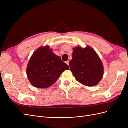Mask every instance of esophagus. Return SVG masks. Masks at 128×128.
Returning <instances> with one entry per match:
<instances>
[{"instance_id":"34e87169","label":"esophagus","mask_w":128,"mask_h":128,"mask_svg":"<svg viewBox=\"0 0 128 128\" xmlns=\"http://www.w3.org/2000/svg\"><path fill=\"white\" fill-rule=\"evenodd\" d=\"M66 64H68V65L69 66V61H66Z\"/></svg>"}]
</instances>
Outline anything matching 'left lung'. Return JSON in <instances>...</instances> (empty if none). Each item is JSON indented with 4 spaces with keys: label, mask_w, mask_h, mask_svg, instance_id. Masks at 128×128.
<instances>
[{
    "label": "left lung",
    "mask_w": 128,
    "mask_h": 128,
    "mask_svg": "<svg viewBox=\"0 0 128 128\" xmlns=\"http://www.w3.org/2000/svg\"><path fill=\"white\" fill-rule=\"evenodd\" d=\"M69 62L70 70L76 80L86 86L97 84L104 75V68L99 56L90 46L73 48Z\"/></svg>",
    "instance_id": "1"
}]
</instances>
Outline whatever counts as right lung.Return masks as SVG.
I'll return each mask as SVG.
<instances>
[{
    "mask_svg": "<svg viewBox=\"0 0 128 128\" xmlns=\"http://www.w3.org/2000/svg\"><path fill=\"white\" fill-rule=\"evenodd\" d=\"M69 69L61 58L56 55L48 46H46L38 48L31 56L26 74L34 86L45 88L51 86L62 72Z\"/></svg>",
    "mask_w": 128,
    "mask_h": 128,
    "instance_id": "add662e5",
    "label": "right lung"
}]
</instances>
